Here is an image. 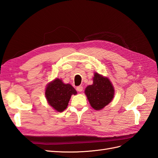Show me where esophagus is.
Returning <instances> with one entry per match:
<instances>
[{"instance_id":"esophagus-1","label":"esophagus","mask_w":158,"mask_h":158,"mask_svg":"<svg viewBox=\"0 0 158 158\" xmlns=\"http://www.w3.org/2000/svg\"><path fill=\"white\" fill-rule=\"evenodd\" d=\"M76 90H77L78 92H82L83 86H82V85H79V86H78L77 88H76Z\"/></svg>"}]
</instances>
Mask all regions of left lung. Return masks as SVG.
<instances>
[{"instance_id":"left-lung-1","label":"left lung","mask_w":158,"mask_h":158,"mask_svg":"<svg viewBox=\"0 0 158 158\" xmlns=\"http://www.w3.org/2000/svg\"><path fill=\"white\" fill-rule=\"evenodd\" d=\"M93 84L85 89L88 101L95 110H101L112 101L114 90L110 80L98 73L94 74Z\"/></svg>"}]
</instances>
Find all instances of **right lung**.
I'll use <instances>...</instances> for the list:
<instances>
[{
	"instance_id": "1",
	"label": "right lung",
	"mask_w": 158,
	"mask_h": 158,
	"mask_svg": "<svg viewBox=\"0 0 158 158\" xmlns=\"http://www.w3.org/2000/svg\"><path fill=\"white\" fill-rule=\"evenodd\" d=\"M76 94V89L70 84H65L59 78L51 82L45 89L47 102L58 112L63 111L67 107L71 95Z\"/></svg>"
}]
</instances>
